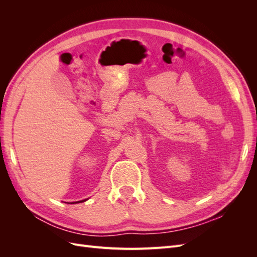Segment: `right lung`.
I'll return each mask as SVG.
<instances>
[{
  "label": "right lung",
  "mask_w": 257,
  "mask_h": 257,
  "mask_svg": "<svg viewBox=\"0 0 257 257\" xmlns=\"http://www.w3.org/2000/svg\"><path fill=\"white\" fill-rule=\"evenodd\" d=\"M87 199H83V200H79V201H74V203H71V204H79V203H83V201H85Z\"/></svg>",
  "instance_id": "obj_1"
}]
</instances>
